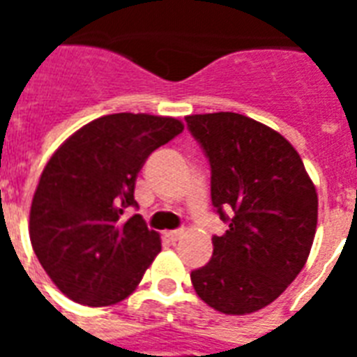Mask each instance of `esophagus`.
I'll use <instances>...</instances> for the list:
<instances>
[{
    "mask_svg": "<svg viewBox=\"0 0 357 357\" xmlns=\"http://www.w3.org/2000/svg\"><path fill=\"white\" fill-rule=\"evenodd\" d=\"M165 237L170 241V243H176V241H179V238L183 237V231L181 229H174V231H165Z\"/></svg>",
    "mask_w": 357,
    "mask_h": 357,
    "instance_id": "1",
    "label": "esophagus"
}]
</instances>
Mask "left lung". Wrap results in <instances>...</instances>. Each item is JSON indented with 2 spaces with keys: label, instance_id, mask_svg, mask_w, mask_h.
I'll return each instance as SVG.
<instances>
[{
  "label": "left lung",
  "instance_id": "left-lung-1",
  "mask_svg": "<svg viewBox=\"0 0 357 357\" xmlns=\"http://www.w3.org/2000/svg\"><path fill=\"white\" fill-rule=\"evenodd\" d=\"M185 120L211 165L213 207L228 224L190 282L213 310L254 313L304 268L317 229L315 185L291 142L263 123L237 113Z\"/></svg>",
  "mask_w": 357,
  "mask_h": 357
}]
</instances>
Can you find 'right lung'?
Wrapping results in <instances>:
<instances>
[{"label":"right lung","mask_w":357,"mask_h":357,"mask_svg":"<svg viewBox=\"0 0 357 357\" xmlns=\"http://www.w3.org/2000/svg\"><path fill=\"white\" fill-rule=\"evenodd\" d=\"M183 131L170 116L119 113L75 131L47 161L33 196L29 237L42 268L70 300L102 307L133 293L161 252L135 202L151 151Z\"/></svg>","instance_id":"add662e5"}]
</instances>
